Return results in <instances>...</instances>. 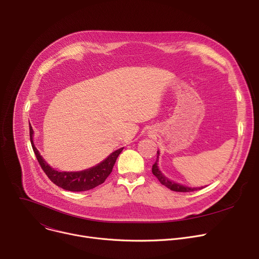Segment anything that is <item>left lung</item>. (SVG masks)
<instances>
[{
	"label": "left lung",
	"instance_id": "obj_1",
	"mask_svg": "<svg viewBox=\"0 0 259 259\" xmlns=\"http://www.w3.org/2000/svg\"><path fill=\"white\" fill-rule=\"evenodd\" d=\"M158 158H159V151H157L155 164L152 166V173L156 176V179L159 181V183L161 185L166 186L167 188L172 190V191H176V192H192V191H195V190H200L202 188H205V187H193V188L188 187V186H185V185H182V184H179V183L169 180L167 176H165L159 170L158 164H157Z\"/></svg>",
	"mask_w": 259,
	"mask_h": 259
}]
</instances>
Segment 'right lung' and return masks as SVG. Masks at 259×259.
<instances>
[{
    "label": "right lung",
    "instance_id": "1",
    "mask_svg": "<svg viewBox=\"0 0 259 259\" xmlns=\"http://www.w3.org/2000/svg\"><path fill=\"white\" fill-rule=\"evenodd\" d=\"M29 130L30 142L34 154L36 156L38 164L42 167L49 180L53 184L63 188L64 190H68V191L72 192L87 191V190L93 189L103 184L109 176V174L112 172L116 158L122 151V149H124V147L117 149V150L113 151L111 154H109L108 157H106L104 160L99 162L98 165H95L91 168L81 171H59L48 165V162H46L43 156L40 155L33 143L34 132L31 126L29 127Z\"/></svg>",
    "mask_w": 259,
    "mask_h": 259
}]
</instances>
